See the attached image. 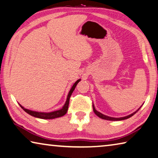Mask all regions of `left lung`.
<instances>
[{
  "label": "left lung",
  "instance_id": "1",
  "mask_svg": "<svg viewBox=\"0 0 158 158\" xmlns=\"http://www.w3.org/2000/svg\"><path fill=\"white\" fill-rule=\"evenodd\" d=\"M141 107H142V106H141ZM141 107H140L137 110H136V111L134 112L133 113H132L131 114L126 116V117H119V118H114V117H108V116H106V115H105V114H102V113L99 112L98 111H97V110H96L95 109V107H94V104H93V110H94V112L95 114H96V115H97L98 117H100L101 118H103V119H105V120H108V121H121V120L127 119V118L131 117L132 116H133V115L135 114V113H136L137 112H138V110H139L141 108Z\"/></svg>",
  "mask_w": 158,
  "mask_h": 158
}]
</instances>
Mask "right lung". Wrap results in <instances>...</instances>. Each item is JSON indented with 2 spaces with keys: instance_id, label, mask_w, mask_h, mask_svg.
Returning <instances> with one entry per match:
<instances>
[{
  "instance_id": "right-lung-1",
  "label": "right lung",
  "mask_w": 158,
  "mask_h": 158,
  "mask_svg": "<svg viewBox=\"0 0 158 158\" xmlns=\"http://www.w3.org/2000/svg\"><path fill=\"white\" fill-rule=\"evenodd\" d=\"M81 81V79L77 80V81L75 82L73 84V86H72L71 89L69 91V92L67 96V98H66V101L65 102L64 106L61 108L60 110H56V111H53L51 112H36V111H32V110H30L28 109H26L23 107L22 106H21L19 104V106H21V107L23 109L25 112H27V114H29L30 115L34 117H37V118H43V119H52V118H58V117H61L62 116L64 115L66 112L68 111V107H69V99H70L71 96L72 94V93L76 88L77 84Z\"/></svg>"
}]
</instances>
